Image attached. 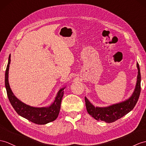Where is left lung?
<instances>
[{
	"instance_id": "left-lung-1",
	"label": "left lung",
	"mask_w": 146,
	"mask_h": 146,
	"mask_svg": "<svg viewBox=\"0 0 146 146\" xmlns=\"http://www.w3.org/2000/svg\"><path fill=\"white\" fill-rule=\"evenodd\" d=\"M138 75L136 88L132 96L126 101L113 105L108 107H95L88 99L85 97V106L88 114L97 121H103L106 123L114 122L127 114L136 105L141 93V72L139 64L137 63Z\"/></svg>"
}]
</instances>
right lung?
<instances>
[{"mask_svg": "<svg viewBox=\"0 0 146 146\" xmlns=\"http://www.w3.org/2000/svg\"><path fill=\"white\" fill-rule=\"evenodd\" d=\"M10 63V54L5 74V85L9 100L16 112L23 118L37 124H45L54 121L59 113L64 88L60 90L54 102L49 107L35 108L20 101L10 89L9 83V69Z\"/></svg>", "mask_w": 146, "mask_h": 146, "instance_id": "1", "label": "right lung"}]
</instances>
